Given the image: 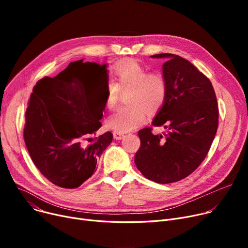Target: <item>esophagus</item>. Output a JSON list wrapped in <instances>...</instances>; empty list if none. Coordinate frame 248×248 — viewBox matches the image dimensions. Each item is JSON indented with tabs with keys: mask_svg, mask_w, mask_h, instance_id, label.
<instances>
[{
	"mask_svg": "<svg viewBox=\"0 0 248 248\" xmlns=\"http://www.w3.org/2000/svg\"><path fill=\"white\" fill-rule=\"evenodd\" d=\"M113 139L114 140H122L124 138V135L123 133H120V132H113Z\"/></svg>",
	"mask_w": 248,
	"mask_h": 248,
	"instance_id": "1",
	"label": "esophagus"
}]
</instances>
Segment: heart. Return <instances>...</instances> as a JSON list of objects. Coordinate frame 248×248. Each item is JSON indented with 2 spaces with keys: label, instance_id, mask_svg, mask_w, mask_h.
Returning <instances> with one entry per match:
<instances>
[{
  "label": "heart",
  "instance_id": "obj_1",
  "mask_svg": "<svg viewBox=\"0 0 248 248\" xmlns=\"http://www.w3.org/2000/svg\"><path fill=\"white\" fill-rule=\"evenodd\" d=\"M115 83L107 85L106 107L112 109L119 100L121 91H126L125 107L109 116L107 124L115 132H131L145 123L147 111L157 112L167 97L166 78L159 72H150L136 60H124L114 66Z\"/></svg>",
  "mask_w": 248,
  "mask_h": 248
}]
</instances>
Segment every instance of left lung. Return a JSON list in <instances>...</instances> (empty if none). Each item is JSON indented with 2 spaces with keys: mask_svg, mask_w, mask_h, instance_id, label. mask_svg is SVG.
Segmentation results:
<instances>
[{
  "mask_svg": "<svg viewBox=\"0 0 248 248\" xmlns=\"http://www.w3.org/2000/svg\"><path fill=\"white\" fill-rule=\"evenodd\" d=\"M163 75L168 91L152 124L167 133L139 131L140 147L135 163L147 179L159 184L180 181L192 174L207 155L218 127V104L211 81L181 56L163 53Z\"/></svg>",
  "mask_w": 248,
  "mask_h": 248,
  "instance_id": "8db88e82",
  "label": "left lung"
}]
</instances>
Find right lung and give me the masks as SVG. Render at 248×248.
<instances>
[{
	"label": "right lung",
	"instance_id": "add662e5",
	"mask_svg": "<svg viewBox=\"0 0 248 248\" xmlns=\"http://www.w3.org/2000/svg\"><path fill=\"white\" fill-rule=\"evenodd\" d=\"M102 66L107 68V64ZM65 70L53 78H42L34 86L25 114L24 140L44 177L56 186L74 189L96 171L112 134L82 145L101 126L102 111L94 109L83 84Z\"/></svg>",
	"mask_w": 248,
	"mask_h": 248
}]
</instances>
